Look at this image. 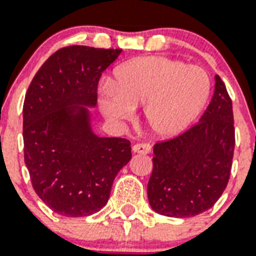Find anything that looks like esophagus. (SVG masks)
<instances>
[{"label":"esophagus","instance_id":"1","mask_svg":"<svg viewBox=\"0 0 256 256\" xmlns=\"http://www.w3.org/2000/svg\"><path fill=\"white\" fill-rule=\"evenodd\" d=\"M132 152L134 153H141V154H149L152 152V146L150 144H136L132 146Z\"/></svg>","mask_w":256,"mask_h":256}]
</instances>
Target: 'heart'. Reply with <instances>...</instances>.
<instances>
[{
  "label": "heart",
  "instance_id": "b5f03b06",
  "mask_svg": "<svg viewBox=\"0 0 256 256\" xmlns=\"http://www.w3.org/2000/svg\"><path fill=\"white\" fill-rule=\"evenodd\" d=\"M210 92V76L202 67L148 56L115 70L112 83H103L99 106L107 118L128 120L134 107L144 104L149 132L160 138H172L198 118Z\"/></svg>",
  "mask_w": 256,
  "mask_h": 256
}]
</instances>
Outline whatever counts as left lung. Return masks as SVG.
<instances>
[{
    "instance_id": "left-lung-1",
    "label": "left lung",
    "mask_w": 256,
    "mask_h": 256,
    "mask_svg": "<svg viewBox=\"0 0 256 256\" xmlns=\"http://www.w3.org/2000/svg\"><path fill=\"white\" fill-rule=\"evenodd\" d=\"M234 149L232 100L216 75L212 100L198 124L154 145L150 206L169 218H192L212 208L230 180Z\"/></svg>"
}]
</instances>
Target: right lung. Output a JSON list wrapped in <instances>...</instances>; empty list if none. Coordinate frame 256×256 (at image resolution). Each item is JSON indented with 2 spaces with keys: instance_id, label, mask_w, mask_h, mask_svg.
I'll use <instances>...</instances> for the list:
<instances>
[{
  "instance_id": "1",
  "label": "right lung",
  "mask_w": 256,
  "mask_h": 256,
  "mask_svg": "<svg viewBox=\"0 0 256 256\" xmlns=\"http://www.w3.org/2000/svg\"><path fill=\"white\" fill-rule=\"evenodd\" d=\"M120 52L62 48L37 71L25 95V165L37 196L62 216L102 210L115 176L132 158L130 141L94 134L85 107H95L102 72Z\"/></svg>"
}]
</instances>
